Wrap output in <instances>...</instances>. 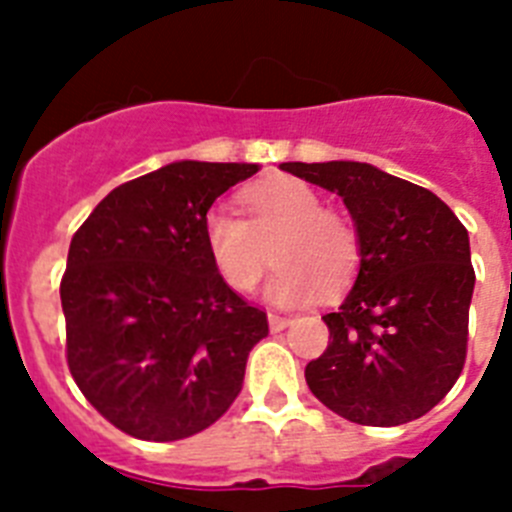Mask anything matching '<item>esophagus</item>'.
<instances>
[{"label":"esophagus","mask_w":512,"mask_h":512,"mask_svg":"<svg viewBox=\"0 0 512 512\" xmlns=\"http://www.w3.org/2000/svg\"><path fill=\"white\" fill-rule=\"evenodd\" d=\"M268 322H270V330H283V328H289L291 325V317H286V315H278V312H270L268 315Z\"/></svg>","instance_id":"34e87169"}]
</instances>
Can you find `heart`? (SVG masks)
Segmentation results:
<instances>
[{
	"mask_svg": "<svg viewBox=\"0 0 512 512\" xmlns=\"http://www.w3.org/2000/svg\"><path fill=\"white\" fill-rule=\"evenodd\" d=\"M247 218L229 208L208 210L205 247L231 289L255 291L268 270L270 249L276 247L281 268L268 283V299L294 307L322 296H333L354 281L362 263V244L354 223L322 200L302 179H270L244 190Z\"/></svg>",
	"mask_w": 512,
	"mask_h": 512,
	"instance_id": "b5f03b06",
	"label": "heart"
}]
</instances>
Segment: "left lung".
<instances>
[{
  "label": "left lung",
  "mask_w": 512,
  "mask_h": 512,
  "mask_svg": "<svg viewBox=\"0 0 512 512\" xmlns=\"http://www.w3.org/2000/svg\"><path fill=\"white\" fill-rule=\"evenodd\" d=\"M343 197L362 263L322 317L328 349L304 369L330 411L367 427L414 422L448 395L468 343L474 268L468 231L435 192L359 161L281 163Z\"/></svg>",
  "instance_id": "8db88e82"
}]
</instances>
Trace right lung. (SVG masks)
Returning a JSON list of instances; mask_svg holds the SVG:
<instances>
[{
  "instance_id": "right-lung-1",
  "label": "right lung",
  "mask_w": 512,
  "mask_h": 512,
  "mask_svg": "<svg viewBox=\"0 0 512 512\" xmlns=\"http://www.w3.org/2000/svg\"><path fill=\"white\" fill-rule=\"evenodd\" d=\"M257 163L176 161L119 184L75 231L62 276L67 364L90 406L137 440L218 422L268 336L205 247L216 197Z\"/></svg>"
}]
</instances>
